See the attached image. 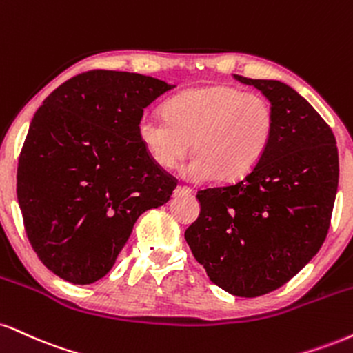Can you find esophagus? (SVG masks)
<instances>
[{"instance_id":"34e87169","label":"esophagus","mask_w":353,"mask_h":353,"mask_svg":"<svg viewBox=\"0 0 353 353\" xmlns=\"http://www.w3.org/2000/svg\"><path fill=\"white\" fill-rule=\"evenodd\" d=\"M190 194H192V190L185 188V185H177V188L174 189V195H176V197H181V195H190Z\"/></svg>"}]
</instances>
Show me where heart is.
<instances>
[{"label": "heart", "instance_id": "obj_1", "mask_svg": "<svg viewBox=\"0 0 353 353\" xmlns=\"http://www.w3.org/2000/svg\"><path fill=\"white\" fill-rule=\"evenodd\" d=\"M274 130L270 101L235 85L177 93L165 103V114L143 113L136 126L139 143L163 169L179 163L194 141L197 152L182 168L192 182L243 179L265 158Z\"/></svg>", "mask_w": 353, "mask_h": 353}]
</instances>
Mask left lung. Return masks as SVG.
<instances>
[{
    "label": "left lung",
    "mask_w": 353,
    "mask_h": 353,
    "mask_svg": "<svg viewBox=\"0 0 353 353\" xmlns=\"http://www.w3.org/2000/svg\"><path fill=\"white\" fill-rule=\"evenodd\" d=\"M274 110L265 158L243 179L199 190V219L184 236L210 281L241 298L286 284L324 243L339 185L330 126L278 80L246 79Z\"/></svg>",
    "instance_id": "left-lung-1"
}]
</instances>
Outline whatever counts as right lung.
Returning <instances> with one entry per match:
<instances>
[{"label":"right lung","mask_w":353,"mask_h":353,"mask_svg":"<svg viewBox=\"0 0 353 353\" xmlns=\"http://www.w3.org/2000/svg\"><path fill=\"white\" fill-rule=\"evenodd\" d=\"M174 85L141 74L88 70L34 113L18 163V202L32 250L74 284L103 278L143 212L177 181L139 143L144 108Z\"/></svg>","instance_id":"right-lung-1"}]
</instances>
